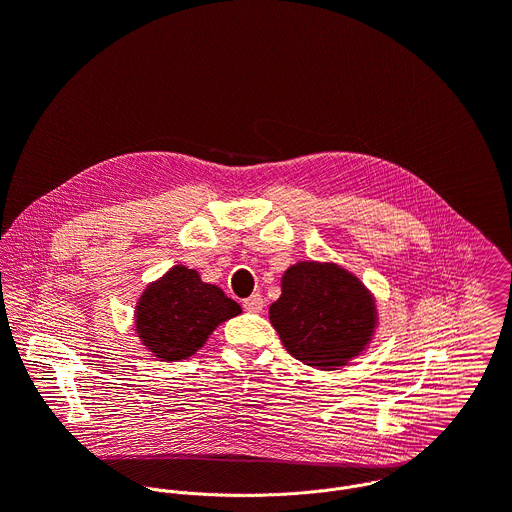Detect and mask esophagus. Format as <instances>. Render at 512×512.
Returning a JSON list of instances; mask_svg holds the SVG:
<instances>
[{"mask_svg":"<svg viewBox=\"0 0 512 512\" xmlns=\"http://www.w3.org/2000/svg\"><path fill=\"white\" fill-rule=\"evenodd\" d=\"M263 298H261V294H253L251 298H247V300H243V308L247 310V312H251V314H259V312H263Z\"/></svg>","mask_w":512,"mask_h":512,"instance_id":"1","label":"esophagus"}]
</instances>
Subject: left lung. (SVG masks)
<instances>
[{
    "mask_svg": "<svg viewBox=\"0 0 512 512\" xmlns=\"http://www.w3.org/2000/svg\"><path fill=\"white\" fill-rule=\"evenodd\" d=\"M271 326L285 350L308 367L336 371L373 342L375 296L354 273L320 261H298L281 277V296L269 306Z\"/></svg>",
    "mask_w": 512,
    "mask_h": 512,
    "instance_id": "8db88e82",
    "label": "left lung"
}]
</instances>
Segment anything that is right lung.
I'll use <instances>...</instances> for the list:
<instances>
[{
	"mask_svg": "<svg viewBox=\"0 0 512 512\" xmlns=\"http://www.w3.org/2000/svg\"><path fill=\"white\" fill-rule=\"evenodd\" d=\"M241 312L235 300L218 285L202 281L196 269L174 265L141 291L133 326L143 348L160 360L178 362L196 354L216 326Z\"/></svg>",
	"mask_w": 512,
	"mask_h": 512,
	"instance_id": "add662e5",
	"label": "right lung"
}]
</instances>
